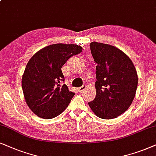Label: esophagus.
Here are the masks:
<instances>
[{
    "instance_id": "1",
    "label": "esophagus",
    "mask_w": 156,
    "mask_h": 156,
    "mask_svg": "<svg viewBox=\"0 0 156 156\" xmlns=\"http://www.w3.org/2000/svg\"><path fill=\"white\" fill-rule=\"evenodd\" d=\"M86 89V86H83L81 87H80V88H78V90L79 91V92H83V91L85 90Z\"/></svg>"
}]
</instances>
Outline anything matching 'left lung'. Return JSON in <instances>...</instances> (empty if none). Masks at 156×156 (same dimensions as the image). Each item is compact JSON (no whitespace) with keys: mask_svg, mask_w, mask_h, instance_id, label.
Instances as JSON below:
<instances>
[{"mask_svg":"<svg viewBox=\"0 0 156 156\" xmlns=\"http://www.w3.org/2000/svg\"><path fill=\"white\" fill-rule=\"evenodd\" d=\"M90 51L97 64L96 95L88 105L102 119H112L129 108L136 95L138 74L134 64L118 48L91 42Z\"/></svg>","mask_w":156,"mask_h":156,"instance_id":"8db88e82","label":"left lung"}]
</instances>
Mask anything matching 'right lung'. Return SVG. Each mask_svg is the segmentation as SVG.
<instances>
[{
    "mask_svg": "<svg viewBox=\"0 0 156 156\" xmlns=\"http://www.w3.org/2000/svg\"><path fill=\"white\" fill-rule=\"evenodd\" d=\"M82 51L79 45L56 43L41 49L28 61L22 76L23 92L29 108L38 117L55 118L69 105L75 93L61 84V68Z\"/></svg>",
    "mask_w": 156,
    "mask_h": 156,
    "instance_id": "obj_1",
    "label": "right lung"
}]
</instances>
